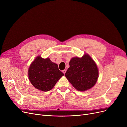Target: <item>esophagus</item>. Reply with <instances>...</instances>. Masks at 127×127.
Returning <instances> with one entry per match:
<instances>
[{
  "label": "esophagus",
  "instance_id": "esophagus-1",
  "mask_svg": "<svg viewBox=\"0 0 127 127\" xmlns=\"http://www.w3.org/2000/svg\"><path fill=\"white\" fill-rule=\"evenodd\" d=\"M65 72H66V70H63V72L64 74H65Z\"/></svg>",
  "mask_w": 127,
  "mask_h": 127
}]
</instances>
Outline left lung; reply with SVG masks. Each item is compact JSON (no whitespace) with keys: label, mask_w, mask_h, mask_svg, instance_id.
Wrapping results in <instances>:
<instances>
[{"label":"left lung","mask_w":127,"mask_h":127,"mask_svg":"<svg viewBox=\"0 0 127 127\" xmlns=\"http://www.w3.org/2000/svg\"><path fill=\"white\" fill-rule=\"evenodd\" d=\"M65 76L77 90L84 91L92 88L97 81L98 70L90 57L85 54L82 58H72Z\"/></svg>","instance_id":"8db88e82"}]
</instances>
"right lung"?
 Returning a JSON list of instances; mask_svg holds the SVG:
<instances>
[{"label":"right lung","instance_id":"obj_1","mask_svg":"<svg viewBox=\"0 0 127 127\" xmlns=\"http://www.w3.org/2000/svg\"><path fill=\"white\" fill-rule=\"evenodd\" d=\"M64 75L57 64L51 62L49 58L43 59L40 56L37 57L28 70V77L32 84L43 91L51 90Z\"/></svg>","mask_w":127,"mask_h":127}]
</instances>
